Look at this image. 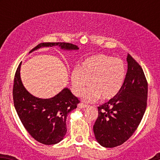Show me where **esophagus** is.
Masks as SVG:
<instances>
[{"label":"esophagus","mask_w":160,"mask_h":160,"mask_svg":"<svg viewBox=\"0 0 160 160\" xmlns=\"http://www.w3.org/2000/svg\"><path fill=\"white\" fill-rule=\"evenodd\" d=\"M87 107H88V105H87V104H83V103H80V104H78V108H85Z\"/></svg>","instance_id":"esophagus-1"}]
</instances>
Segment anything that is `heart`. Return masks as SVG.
Listing matches in <instances>:
<instances>
[{
    "mask_svg": "<svg viewBox=\"0 0 160 160\" xmlns=\"http://www.w3.org/2000/svg\"><path fill=\"white\" fill-rule=\"evenodd\" d=\"M125 76L126 67L122 59L96 54L86 58L72 70L71 82L77 96H80L89 83L90 88L83 95L84 101H93L99 97L109 100L120 91Z\"/></svg>",
    "mask_w": 160,
    "mask_h": 160,
    "instance_id": "b5f03b06",
    "label": "heart"
}]
</instances>
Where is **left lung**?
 Here are the masks:
<instances>
[{"instance_id": "obj_1", "label": "left lung", "mask_w": 160, "mask_h": 160, "mask_svg": "<svg viewBox=\"0 0 160 160\" xmlns=\"http://www.w3.org/2000/svg\"><path fill=\"white\" fill-rule=\"evenodd\" d=\"M127 62L128 70L120 91L98 107L93 125L97 141L106 148L121 146L133 135L147 105L148 83L142 68L130 54Z\"/></svg>"}]
</instances>
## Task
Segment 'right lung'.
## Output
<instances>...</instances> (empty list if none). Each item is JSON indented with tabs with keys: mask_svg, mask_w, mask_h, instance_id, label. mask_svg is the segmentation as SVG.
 <instances>
[{
	"mask_svg": "<svg viewBox=\"0 0 160 160\" xmlns=\"http://www.w3.org/2000/svg\"><path fill=\"white\" fill-rule=\"evenodd\" d=\"M58 46L62 49L77 50V46L67 42H42L30 51L42 47ZM21 63L14 75L13 100L17 114L22 125L32 138L44 145L59 142L67 133V117L77 108L80 101L70 89L64 88L49 99L32 95L22 84L20 77Z\"/></svg>",
	"mask_w": 160,
	"mask_h": 160,
	"instance_id": "add662e5",
	"label": "right lung"
}]
</instances>
